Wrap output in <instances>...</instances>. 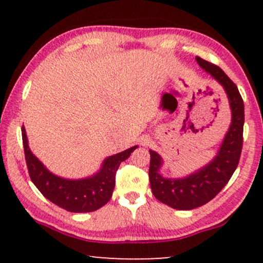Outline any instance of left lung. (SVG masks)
I'll use <instances>...</instances> for the list:
<instances>
[{
  "label": "left lung",
  "mask_w": 263,
  "mask_h": 263,
  "mask_svg": "<svg viewBox=\"0 0 263 263\" xmlns=\"http://www.w3.org/2000/svg\"><path fill=\"white\" fill-rule=\"evenodd\" d=\"M199 66L224 87L231 107V124L214 159L183 178H166L160 175L163 159L151 149L149 184L157 200L175 210L189 211L203 206L214 199L228 184L238 166L243 147L244 104L238 88L215 64L196 56Z\"/></svg>",
  "instance_id": "left-lung-1"
}]
</instances>
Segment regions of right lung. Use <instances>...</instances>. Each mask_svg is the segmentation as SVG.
<instances>
[{
	"mask_svg": "<svg viewBox=\"0 0 263 263\" xmlns=\"http://www.w3.org/2000/svg\"><path fill=\"white\" fill-rule=\"evenodd\" d=\"M21 132L25 159L31 181L49 201L73 213L97 211L109 202L112 196L118 166L122 161L128 159L135 148H138V146H134L123 152L107 157L103 161L100 170L91 177L67 179L53 175L43 165L28 147L25 127Z\"/></svg>",
	"mask_w": 263,
	"mask_h": 263,
	"instance_id": "add662e5",
	"label": "right lung"
}]
</instances>
